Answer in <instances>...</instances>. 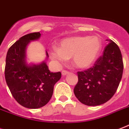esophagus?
Masks as SVG:
<instances>
[{"label": "esophagus", "instance_id": "1", "mask_svg": "<svg viewBox=\"0 0 129 129\" xmlns=\"http://www.w3.org/2000/svg\"><path fill=\"white\" fill-rule=\"evenodd\" d=\"M61 74H62L63 76H66V75H67V74H70V72L66 71V70H63V71L61 72Z\"/></svg>", "mask_w": 129, "mask_h": 129}]
</instances>
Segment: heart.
I'll return each mask as SVG.
<instances>
[{
	"label": "heart",
	"mask_w": 129,
	"mask_h": 129,
	"mask_svg": "<svg viewBox=\"0 0 129 129\" xmlns=\"http://www.w3.org/2000/svg\"><path fill=\"white\" fill-rule=\"evenodd\" d=\"M102 47V41L97 36H73L62 40L59 48L52 47L49 53L51 57L58 62H64L72 57L74 66L84 69L93 64Z\"/></svg>",
	"instance_id": "obj_1"
}]
</instances>
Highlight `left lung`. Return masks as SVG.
Segmentation results:
<instances>
[{
    "label": "left lung",
    "mask_w": 129,
    "mask_h": 129,
    "mask_svg": "<svg viewBox=\"0 0 129 129\" xmlns=\"http://www.w3.org/2000/svg\"><path fill=\"white\" fill-rule=\"evenodd\" d=\"M123 61L118 46L112 41L104 48L103 55L93 67L78 72V81L74 93L82 104L99 106L113 97L121 80Z\"/></svg>",
    "instance_id": "8db88e82"
}]
</instances>
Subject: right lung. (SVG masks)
<instances>
[{"mask_svg": "<svg viewBox=\"0 0 129 129\" xmlns=\"http://www.w3.org/2000/svg\"><path fill=\"white\" fill-rule=\"evenodd\" d=\"M40 32L22 36L8 50L5 76L11 93L21 106L29 109L40 108L51 100L54 85L61 73L51 72L45 61L28 65L25 61V49L31 41L38 40ZM47 57H49L47 51Z\"/></svg>", "mask_w": 129, "mask_h": 129, "instance_id": "right-lung-1", "label": "right lung"}]
</instances>
